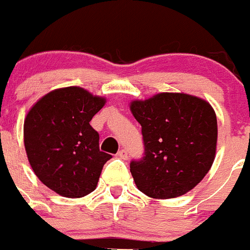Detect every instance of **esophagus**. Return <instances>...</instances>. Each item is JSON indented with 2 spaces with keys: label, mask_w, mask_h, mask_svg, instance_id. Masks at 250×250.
Returning <instances> with one entry per match:
<instances>
[{
  "label": "esophagus",
  "mask_w": 250,
  "mask_h": 250,
  "mask_svg": "<svg viewBox=\"0 0 250 250\" xmlns=\"http://www.w3.org/2000/svg\"><path fill=\"white\" fill-rule=\"evenodd\" d=\"M117 156L120 158H122V160H127L128 158V152H127V150H125V148H122V150H120L117 152Z\"/></svg>",
  "instance_id": "obj_1"
}]
</instances>
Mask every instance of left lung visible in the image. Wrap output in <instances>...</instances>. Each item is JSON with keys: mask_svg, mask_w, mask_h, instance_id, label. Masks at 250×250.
<instances>
[{"mask_svg": "<svg viewBox=\"0 0 250 250\" xmlns=\"http://www.w3.org/2000/svg\"><path fill=\"white\" fill-rule=\"evenodd\" d=\"M141 125L145 156L132 161L137 188L167 200L192 190L209 172L216 155L218 122L211 105L186 93H158L129 104Z\"/></svg>", "mask_w": 250, "mask_h": 250, "instance_id": "1", "label": "left lung"}]
</instances>
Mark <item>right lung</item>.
Listing matches in <instances>:
<instances>
[{"mask_svg": "<svg viewBox=\"0 0 250 250\" xmlns=\"http://www.w3.org/2000/svg\"><path fill=\"white\" fill-rule=\"evenodd\" d=\"M106 103L76 85L40 98L24 121V145L32 170L62 197L81 198L97 188L111 155L100 151L99 134L89 125Z\"/></svg>", "mask_w": 250, "mask_h": 250, "instance_id": "1", "label": "right lung"}]
</instances>
